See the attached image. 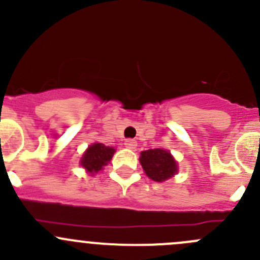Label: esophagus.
Wrapping results in <instances>:
<instances>
[{"label": "esophagus", "instance_id": "34e87169", "mask_svg": "<svg viewBox=\"0 0 260 260\" xmlns=\"http://www.w3.org/2000/svg\"><path fill=\"white\" fill-rule=\"evenodd\" d=\"M124 146L127 147V148H129V149H136V147H137V141H135V140H125V142H124Z\"/></svg>", "mask_w": 260, "mask_h": 260}]
</instances>
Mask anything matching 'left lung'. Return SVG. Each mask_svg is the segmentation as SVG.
Masks as SVG:
<instances>
[{
	"label": "left lung",
	"instance_id": "8db88e82",
	"mask_svg": "<svg viewBox=\"0 0 260 260\" xmlns=\"http://www.w3.org/2000/svg\"><path fill=\"white\" fill-rule=\"evenodd\" d=\"M140 162L146 175L157 182L171 179L177 174V162L169 149L154 148L141 152Z\"/></svg>",
	"mask_w": 260,
	"mask_h": 260
}]
</instances>
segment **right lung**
<instances>
[{"label":"right lung","instance_id":"obj_1","mask_svg":"<svg viewBox=\"0 0 260 260\" xmlns=\"http://www.w3.org/2000/svg\"><path fill=\"white\" fill-rule=\"evenodd\" d=\"M115 149L103 143H93L86 148L80 159V165L89 175H95L109 164L113 157Z\"/></svg>","mask_w":260,"mask_h":260}]
</instances>
